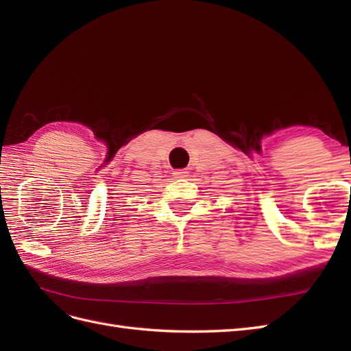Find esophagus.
I'll list each match as a JSON object with an SVG mask.
<instances>
[{
  "mask_svg": "<svg viewBox=\"0 0 351 351\" xmlns=\"http://www.w3.org/2000/svg\"><path fill=\"white\" fill-rule=\"evenodd\" d=\"M173 174H174L176 178H182V177L187 176V171H186V169H177V171H174Z\"/></svg>",
  "mask_w": 351,
  "mask_h": 351,
  "instance_id": "obj_1",
  "label": "esophagus"
}]
</instances>
